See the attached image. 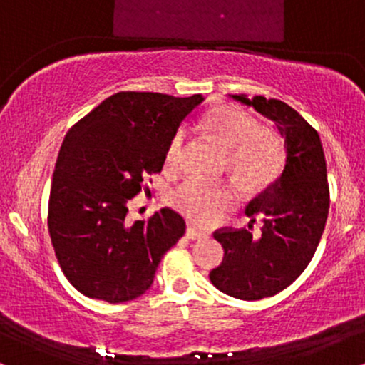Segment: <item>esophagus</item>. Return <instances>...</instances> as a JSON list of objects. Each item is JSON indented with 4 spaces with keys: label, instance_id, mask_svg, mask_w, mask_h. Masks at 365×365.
<instances>
[{
    "label": "esophagus",
    "instance_id": "esophagus-1",
    "mask_svg": "<svg viewBox=\"0 0 365 365\" xmlns=\"http://www.w3.org/2000/svg\"><path fill=\"white\" fill-rule=\"evenodd\" d=\"M185 235H187V238H190V240H202V238L207 237L206 233L200 232V230H195L194 226H188Z\"/></svg>",
    "mask_w": 365,
    "mask_h": 365
}]
</instances>
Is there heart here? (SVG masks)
<instances>
[{"mask_svg": "<svg viewBox=\"0 0 365 365\" xmlns=\"http://www.w3.org/2000/svg\"><path fill=\"white\" fill-rule=\"evenodd\" d=\"M202 128L226 150V166L242 188L259 192L278 180L287 161L283 137L274 128L259 125L249 111L235 104H217L202 120ZM183 133H175L165 150V166L180 168ZM235 200L228 185H206L188 180L171 195V204L192 223L209 226L220 221Z\"/></svg>", "mask_w": 365, "mask_h": 365, "instance_id": "1", "label": "heart"}]
</instances>
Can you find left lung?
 <instances>
[{
    "label": "left lung",
    "instance_id": "obj_1",
    "mask_svg": "<svg viewBox=\"0 0 365 365\" xmlns=\"http://www.w3.org/2000/svg\"><path fill=\"white\" fill-rule=\"evenodd\" d=\"M232 98L274 121L284 137L287 163L282 177L247 206L249 230L215 232L225 255L209 279L230 297L261 300L290 287L319 245L329 211L326 159L319 133L287 103L262 96ZM257 217L263 220L262 235L252 237L250 228Z\"/></svg>",
    "mask_w": 365,
    "mask_h": 365
}]
</instances>
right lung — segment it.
<instances>
[{"instance_id":"right-lung-1","label":"right lung","mask_w":365,"mask_h":365,"mask_svg":"<svg viewBox=\"0 0 365 365\" xmlns=\"http://www.w3.org/2000/svg\"><path fill=\"white\" fill-rule=\"evenodd\" d=\"M200 94L116 92L78 120L63 140L49 192L48 230L63 274L89 299L128 302L148 292L185 220L163 207L127 220L128 200L159 173L165 150Z\"/></svg>"}]
</instances>
